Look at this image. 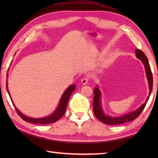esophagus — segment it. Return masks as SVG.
Returning <instances> with one entry per match:
<instances>
[{"label":"esophagus","mask_w":158,"mask_h":158,"mask_svg":"<svg viewBox=\"0 0 158 158\" xmlns=\"http://www.w3.org/2000/svg\"><path fill=\"white\" fill-rule=\"evenodd\" d=\"M81 84H84V85L86 84L87 83L89 82V78H88V77H83V78L81 79Z\"/></svg>","instance_id":"1"}]
</instances>
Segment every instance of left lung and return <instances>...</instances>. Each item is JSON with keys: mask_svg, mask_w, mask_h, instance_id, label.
I'll list each match as a JSON object with an SVG mask.
<instances>
[{"mask_svg": "<svg viewBox=\"0 0 158 158\" xmlns=\"http://www.w3.org/2000/svg\"><path fill=\"white\" fill-rule=\"evenodd\" d=\"M136 56L138 58L142 61L143 64L144 65V68H145L146 74L147 77V79L148 81V86H149V95H151L152 89H153V74H152V72L151 69V67H150L148 58H147L146 56L144 54V53L141 51L140 49H136L135 51ZM101 92L100 89H98V86L95 87L94 89V99H93V112L95 117L100 121L101 122L104 123L106 125H120L125 123L126 122H130L132 121L133 120L139 116L140 114L143 110L144 107L146 105L147 102H148L150 95L148 96L145 102H144L142 105L140 106L137 110L134 111L131 113L127 114L124 116H118V117H111L110 116H107L105 115L103 112V109L102 108L101 105Z\"/></svg>", "mask_w": 158, "mask_h": 158, "instance_id": "8db88e82", "label": "left lung"}]
</instances>
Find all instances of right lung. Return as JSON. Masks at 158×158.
Wrapping results in <instances>:
<instances>
[{"label": "right lung", "instance_id": "add662e5", "mask_svg": "<svg viewBox=\"0 0 158 158\" xmlns=\"http://www.w3.org/2000/svg\"><path fill=\"white\" fill-rule=\"evenodd\" d=\"M75 88H76V85L74 84L71 85L70 86H69L68 89L65 90V92L63 93L62 97L60 98L59 105H58L56 109V110L53 112V114L52 115H50L49 116L42 118H30L25 116V115H23L22 113H21L19 110L16 107L15 105H14V103L12 102V104L13 105H14L16 111L17 112V114H19V116L26 122L31 123H33V124H40V125L52 123H55L57 121H58V120H59L60 118L63 116L64 114L65 113L69 98L71 96L72 93H73L74 92V90H75ZM7 90L9 93L10 99H12L11 97H10L8 89H7Z\"/></svg>", "mask_w": 158, "mask_h": 158}]
</instances>
